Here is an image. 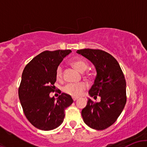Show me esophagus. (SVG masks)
I'll use <instances>...</instances> for the list:
<instances>
[{
  "label": "esophagus",
  "instance_id": "obj_1",
  "mask_svg": "<svg viewBox=\"0 0 147 147\" xmlns=\"http://www.w3.org/2000/svg\"><path fill=\"white\" fill-rule=\"evenodd\" d=\"M72 99H73L74 102H75L76 100H77L78 99V97H72Z\"/></svg>",
  "mask_w": 147,
  "mask_h": 147
}]
</instances>
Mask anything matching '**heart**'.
<instances>
[{
    "instance_id": "1",
    "label": "heart",
    "mask_w": 147,
    "mask_h": 147,
    "mask_svg": "<svg viewBox=\"0 0 147 147\" xmlns=\"http://www.w3.org/2000/svg\"><path fill=\"white\" fill-rule=\"evenodd\" d=\"M71 64L74 68L81 72L86 70L88 68V63L83 59H75L72 61ZM56 77L58 80L62 78V68L61 66L57 67L56 70ZM87 84L86 82H79V83H69L63 88V91L65 93L72 96V97H79L82 95L86 89Z\"/></svg>"
}]
</instances>
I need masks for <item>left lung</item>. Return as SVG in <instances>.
I'll return each mask as SVG.
<instances>
[{
	"instance_id": "obj_1",
	"label": "left lung",
	"mask_w": 147,
	"mask_h": 147,
	"mask_svg": "<svg viewBox=\"0 0 147 147\" xmlns=\"http://www.w3.org/2000/svg\"><path fill=\"white\" fill-rule=\"evenodd\" d=\"M92 62L96 69L93 85L88 94L94 99L101 97L99 102L90 98L82 111L86 124L95 130H104L111 126L122 113L126 102V80L117 60L108 52L101 50L82 49L77 50Z\"/></svg>"
}]
</instances>
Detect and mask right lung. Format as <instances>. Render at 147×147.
Listing matches in <instances>:
<instances>
[{
  "instance_id": "obj_1",
  "label": "right lung",
  "mask_w": 147,
  "mask_h": 147,
  "mask_svg": "<svg viewBox=\"0 0 147 147\" xmlns=\"http://www.w3.org/2000/svg\"><path fill=\"white\" fill-rule=\"evenodd\" d=\"M70 50L44 51L31 60L22 74L18 96L25 117L34 126L50 131L63 122L64 110L73 102L71 96L61 93L57 100L50 97L57 80L56 70Z\"/></svg>"
}]
</instances>
